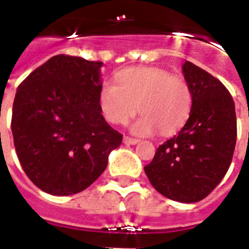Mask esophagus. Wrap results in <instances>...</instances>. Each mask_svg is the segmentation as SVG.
Wrapping results in <instances>:
<instances>
[{
    "instance_id": "esophagus-1",
    "label": "esophagus",
    "mask_w": 249,
    "mask_h": 249,
    "mask_svg": "<svg viewBox=\"0 0 249 249\" xmlns=\"http://www.w3.org/2000/svg\"><path fill=\"white\" fill-rule=\"evenodd\" d=\"M137 142H139V139H133V137H129V136L124 137V144H126V145H135Z\"/></svg>"
}]
</instances>
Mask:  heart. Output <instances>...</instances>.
<instances>
[{"mask_svg": "<svg viewBox=\"0 0 249 249\" xmlns=\"http://www.w3.org/2000/svg\"><path fill=\"white\" fill-rule=\"evenodd\" d=\"M117 84L105 82L98 94L101 112L110 124L123 125L137 110L142 112L132 125L141 136L160 130L176 133L189 119L192 90L187 80L162 68H130L117 74Z\"/></svg>", "mask_w": 249, "mask_h": 249, "instance_id": "b5f03b06", "label": "heart"}]
</instances>
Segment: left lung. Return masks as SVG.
<instances>
[{
    "mask_svg": "<svg viewBox=\"0 0 249 249\" xmlns=\"http://www.w3.org/2000/svg\"><path fill=\"white\" fill-rule=\"evenodd\" d=\"M183 73L192 90L189 119L178 136L157 148L144 171L162 196L196 203L207 197L228 171L237 125L233 98L221 81L189 61Z\"/></svg>",
    "mask_w": 249,
    "mask_h": 249,
    "instance_id": "left-lung-1",
    "label": "left lung"
}]
</instances>
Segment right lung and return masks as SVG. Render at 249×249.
Instances as JSON below:
<instances>
[{
	"label": "right lung",
	"mask_w": 249,
	"mask_h": 249,
	"mask_svg": "<svg viewBox=\"0 0 249 249\" xmlns=\"http://www.w3.org/2000/svg\"><path fill=\"white\" fill-rule=\"evenodd\" d=\"M103 62L57 54L17 88L12 133L21 167L41 191L68 196L87 189L108 165L123 135L101 114Z\"/></svg>",
	"instance_id": "right-lung-1"
}]
</instances>
